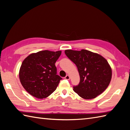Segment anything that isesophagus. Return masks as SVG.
I'll list each match as a JSON object with an SVG mask.
<instances>
[{
    "mask_svg": "<svg viewBox=\"0 0 130 130\" xmlns=\"http://www.w3.org/2000/svg\"><path fill=\"white\" fill-rule=\"evenodd\" d=\"M65 79H67V80H69L70 79V76H69V75H67L66 76V77H64Z\"/></svg>",
    "mask_w": 130,
    "mask_h": 130,
    "instance_id": "1",
    "label": "esophagus"
}]
</instances>
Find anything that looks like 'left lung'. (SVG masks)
I'll list each match as a JSON object with an SVG mask.
<instances>
[{
  "instance_id": "left-lung-1",
  "label": "left lung",
  "mask_w": 130,
  "mask_h": 130,
  "mask_svg": "<svg viewBox=\"0 0 130 130\" xmlns=\"http://www.w3.org/2000/svg\"><path fill=\"white\" fill-rule=\"evenodd\" d=\"M68 57L77 66L79 84L73 90L85 99H91L104 91L110 83L112 69L107 60L96 53L86 50H65Z\"/></svg>"
}]
</instances>
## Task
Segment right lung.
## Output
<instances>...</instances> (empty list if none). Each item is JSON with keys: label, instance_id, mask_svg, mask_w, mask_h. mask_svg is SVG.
Masks as SVG:
<instances>
[{"label": "right lung", "instance_id": "add662e5", "mask_svg": "<svg viewBox=\"0 0 130 130\" xmlns=\"http://www.w3.org/2000/svg\"><path fill=\"white\" fill-rule=\"evenodd\" d=\"M61 53V51H41L24 60L19 76L21 85L31 95L43 99L56 89L62 78L56 74L55 63Z\"/></svg>", "mask_w": 130, "mask_h": 130}]
</instances>
